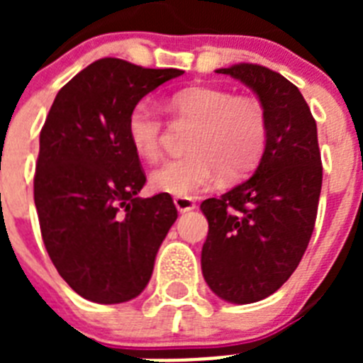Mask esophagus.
Masks as SVG:
<instances>
[{
  "mask_svg": "<svg viewBox=\"0 0 363 363\" xmlns=\"http://www.w3.org/2000/svg\"><path fill=\"white\" fill-rule=\"evenodd\" d=\"M174 205H176V209H178L179 213H189V211L196 209V201L192 200V198L176 196L174 198Z\"/></svg>",
  "mask_w": 363,
  "mask_h": 363,
  "instance_id": "34e87169",
  "label": "esophagus"
}]
</instances>
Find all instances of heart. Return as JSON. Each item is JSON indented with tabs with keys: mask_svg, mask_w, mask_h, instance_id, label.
<instances>
[{
	"mask_svg": "<svg viewBox=\"0 0 363 363\" xmlns=\"http://www.w3.org/2000/svg\"><path fill=\"white\" fill-rule=\"evenodd\" d=\"M176 116L196 121L187 142L189 154L169 160L150 172V185L172 196H194L227 178L247 174L267 143V114L258 99L234 96L221 86H187L169 98ZM163 121L149 101H138L127 118L134 152L154 162L162 150Z\"/></svg>",
	"mask_w": 363,
	"mask_h": 363,
	"instance_id": "heart-1",
	"label": "heart"
}]
</instances>
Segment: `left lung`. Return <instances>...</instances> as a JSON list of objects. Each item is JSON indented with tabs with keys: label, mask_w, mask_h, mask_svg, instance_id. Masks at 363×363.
Segmentation results:
<instances>
[{
	"label": "left lung",
	"mask_w": 363,
	"mask_h": 363,
	"mask_svg": "<svg viewBox=\"0 0 363 363\" xmlns=\"http://www.w3.org/2000/svg\"><path fill=\"white\" fill-rule=\"evenodd\" d=\"M258 96L267 143L255 174L200 205L209 221L201 272L216 296L252 303L277 293L309 245L322 191V158L311 108L281 74L255 65L218 69Z\"/></svg>",
	"instance_id": "1"
}]
</instances>
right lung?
I'll use <instances>...</instances> for the list:
<instances>
[{"label":"right lung","instance_id":"1","mask_svg":"<svg viewBox=\"0 0 363 363\" xmlns=\"http://www.w3.org/2000/svg\"><path fill=\"white\" fill-rule=\"evenodd\" d=\"M179 69H143L104 57L57 92L40 133L34 203L60 277L85 300L123 303L142 293L178 218L147 178L127 136L134 105Z\"/></svg>","mask_w":363,"mask_h":363}]
</instances>
